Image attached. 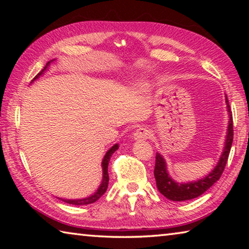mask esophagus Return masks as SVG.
<instances>
[{
  "mask_svg": "<svg viewBox=\"0 0 249 249\" xmlns=\"http://www.w3.org/2000/svg\"><path fill=\"white\" fill-rule=\"evenodd\" d=\"M150 136V130L146 127H140L134 132L135 140H147Z\"/></svg>",
  "mask_w": 249,
  "mask_h": 249,
  "instance_id": "obj_1",
  "label": "esophagus"
}]
</instances>
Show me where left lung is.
Masks as SVG:
<instances>
[{
    "label": "left lung",
    "instance_id": "8db88e82",
    "mask_svg": "<svg viewBox=\"0 0 249 249\" xmlns=\"http://www.w3.org/2000/svg\"><path fill=\"white\" fill-rule=\"evenodd\" d=\"M227 108L230 112V122H229V128H227V135H226V142H225V148L221 156L220 160L214 170L209 174L205 178L195 181V182H188V183H177L172 180L167 172V167L165 159L162 158L161 155H156V163H155V179L156 184L159 192L162 196H165L167 199L172 201H188L195 197L200 196L202 193H204L208 189H210L212 185L216 182V181L221 178L223 171L225 169L227 159H229V155L231 151V142H233V136H234V129H233V116H231V112L230 111V104L229 100L226 98Z\"/></svg>",
    "mask_w": 249,
    "mask_h": 249
}]
</instances>
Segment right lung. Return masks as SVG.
<instances>
[{"label":"right lung","mask_w":249,"mask_h":249,"mask_svg":"<svg viewBox=\"0 0 249 249\" xmlns=\"http://www.w3.org/2000/svg\"><path fill=\"white\" fill-rule=\"evenodd\" d=\"M49 64H50V61L47 62V64H46V66L44 67V69L41 70L40 72H39L38 74H37L35 78H34V80L38 78L39 75H40L41 73H43L46 69H47V67L49 66ZM117 148H119V145L115 144L114 146L112 147L111 149H109V150L107 151V155L104 156V159H103V161H102V167H103V180H102V183H101V185H100V188L98 189V191H96L93 196H89V197H86V199H81V200H62V201L67 202V203H69V204H73V205H87V204H91V203H93V202L98 201V200L100 199V197L104 195L105 191H107V184H108V172H107L108 161H109V158H111L112 154L114 153L115 150H117Z\"/></svg>","instance_id":"1"}]
</instances>
